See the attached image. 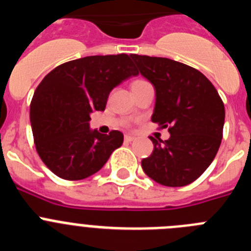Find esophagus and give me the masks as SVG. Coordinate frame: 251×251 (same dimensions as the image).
Here are the masks:
<instances>
[{"label": "esophagus", "mask_w": 251, "mask_h": 251, "mask_svg": "<svg viewBox=\"0 0 251 251\" xmlns=\"http://www.w3.org/2000/svg\"><path fill=\"white\" fill-rule=\"evenodd\" d=\"M124 139H126V141H127V142H132V141H134V139H136V137H133V136H129V134H127V136L124 137Z\"/></svg>", "instance_id": "obj_1"}]
</instances>
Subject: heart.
I'll use <instances>...</instances> for the list:
<instances>
[{"label":"heart","mask_w":251,"mask_h":251,"mask_svg":"<svg viewBox=\"0 0 251 251\" xmlns=\"http://www.w3.org/2000/svg\"><path fill=\"white\" fill-rule=\"evenodd\" d=\"M139 81H143V80H136L134 83H139ZM134 83H133V84H134Z\"/></svg>","instance_id":"heart-1"}]
</instances>
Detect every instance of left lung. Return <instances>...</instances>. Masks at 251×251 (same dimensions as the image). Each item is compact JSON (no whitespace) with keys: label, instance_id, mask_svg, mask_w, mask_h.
Here are the masks:
<instances>
[{"label":"left lung","instance_id":"8db88e82","mask_svg":"<svg viewBox=\"0 0 251 251\" xmlns=\"http://www.w3.org/2000/svg\"><path fill=\"white\" fill-rule=\"evenodd\" d=\"M138 73L156 89L153 123L168 128L167 141L154 139L142 159L148 177L168 187L197 179L211 165L223 139L225 106L212 83L197 69L167 57L132 54Z\"/></svg>","mask_w":251,"mask_h":251}]
</instances>
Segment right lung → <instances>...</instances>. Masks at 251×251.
<instances>
[{
    "label": "right lung",
    "instance_id": "obj_1",
    "mask_svg": "<svg viewBox=\"0 0 251 251\" xmlns=\"http://www.w3.org/2000/svg\"><path fill=\"white\" fill-rule=\"evenodd\" d=\"M138 74L127 54L95 55L56 66L36 88L30 105L35 147L57 177L77 181L98 172L123 134L89 128L90 113L104 110L113 88Z\"/></svg>",
    "mask_w": 251,
    "mask_h": 251
}]
</instances>
